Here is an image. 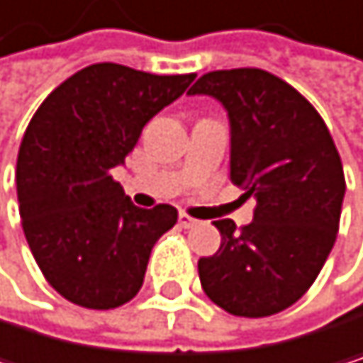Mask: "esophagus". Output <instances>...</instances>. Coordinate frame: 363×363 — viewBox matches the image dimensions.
Returning a JSON list of instances; mask_svg holds the SVG:
<instances>
[{"label":"esophagus","instance_id":"1","mask_svg":"<svg viewBox=\"0 0 363 363\" xmlns=\"http://www.w3.org/2000/svg\"><path fill=\"white\" fill-rule=\"evenodd\" d=\"M178 224L183 226V228H194V226L198 224V220L191 218V216H187V213H180V216H178Z\"/></svg>","mask_w":363,"mask_h":363}]
</instances>
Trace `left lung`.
Returning <instances> with one entry per match:
<instances>
[{
  "mask_svg": "<svg viewBox=\"0 0 363 363\" xmlns=\"http://www.w3.org/2000/svg\"><path fill=\"white\" fill-rule=\"evenodd\" d=\"M189 95H211L230 123V180L257 200L242 230L213 222L222 244L198 261L204 294L233 315L263 318L294 305L335 244L344 169L318 111L263 69L204 74Z\"/></svg>",
  "mask_w": 363,
  "mask_h": 363,
  "instance_id": "1",
  "label": "left lung"
}]
</instances>
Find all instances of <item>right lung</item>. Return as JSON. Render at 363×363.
Instances as JSON below:
<instances>
[{
    "label": "right lung",
    "instance_id": "1",
    "mask_svg": "<svg viewBox=\"0 0 363 363\" xmlns=\"http://www.w3.org/2000/svg\"><path fill=\"white\" fill-rule=\"evenodd\" d=\"M194 78L89 65L56 86L28 123L17 159L21 224L40 272L69 303L115 309L141 289L150 252L178 211L135 206L113 169Z\"/></svg>",
    "mask_w": 363,
    "mask_h": 363
}]
</instances>
